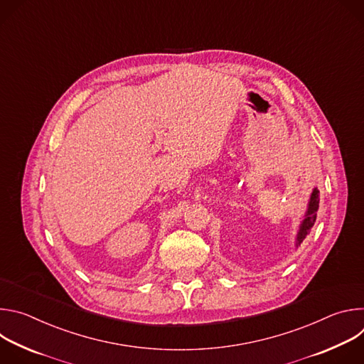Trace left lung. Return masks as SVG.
Segmentation results:
<instances>
[{"instance_id":"8db88e82","label":"left lung","mask_w":364,"mask_h":364,"mask_svg":"<svg viewBox=\"0 0 364 364\" xmlns=\"http://www.w3.org/2000/svg\"><path fill=\"white\" fill-rule=\"evenodd\" d=\"M318 203H320V191L316 187L309 196L308 204H306V210L302 216V220L299 223L298 232H296V237H295V246L298 247V245L302 243V240L306 237V235L309 233L311 228L314 226L316 219H317V212H318Z\"/></svg>"}]
</instances>
